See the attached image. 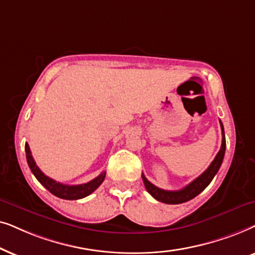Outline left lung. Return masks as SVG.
<instances>
[{
  "instance_id": "8db88e82",
  "label": "left lung",
  "mask_w": 255,
  "mask_h": 255,
  "mask_svg": "<svg viewBox=\"0 0 255 255\" xmlns=\"http://www.w3.org/2000/svg\"><path fill=\"white\" fill-rule=\"evenodd\" d=\"M220 127H222V134H223V140H222V147L218 154L213 159L210 167L203 172V174L197 177L195 181H192L189 185H186L185 188L177 191H169V190H163L159 189L154 184H151L147 178L144 177V175H142V179H143V184L147 189V191L154 197L155 199H157L158 202L165 203V204H181V203H185L190 201V199L195 198L196 196H198L206 186H208L211 181L215 177L217 172H218L220 165H222L224 155H225V148H226V141H225V133H224V126L220 121Z\"/></svg>"
}]
</instances>
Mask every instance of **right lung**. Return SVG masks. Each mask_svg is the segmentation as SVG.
<instances>
[{
	"label": "right lung",
	"instance_id": "add662e5",
	"mask_svg": "<svg viewBox=\"0 0 255 255\" xmlns=\"http://www.w3.org/2000/svg\"><path fill=\"white\" fill-rule=\"evenodd\" d=\"M25 154H26V161H28L29 168L31 169L32 174L35 175V177L38 179V182L42 184L44 188L49 190V191L56 197L63 199H69V201H74V199H80L84 198L88 195H91L93 191L99 188V185L104 182L106 172H101V174L96 177L92 181L85 184L79 185H66L63 183L56 182L54 179L47 177L46 175H44L42 170L37 167L35 159H33L31 151H30L29 144L25 143Z\"/></svg>",
	"mask_w": 255,
	"mask_h": 255
}]
</instances>
